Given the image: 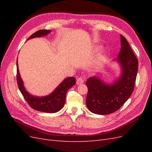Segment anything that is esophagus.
I'll return each instance as SVG.
<instances>
[{"instance_id":"34e87169","label":"esophagus","mask_w":152,"mask_h":152,"mask_svg":"<svg viewBox=\"0 0 152 152\" xmlns=\"http://www.w3.org/2000/svg\"><path fill=\"white\" fill-rule=\"evenodd\" d=\"M84 79L82 77H79L77 79V84L79 85V84H82L84 83Z\"/></svg>"}]
</instances>
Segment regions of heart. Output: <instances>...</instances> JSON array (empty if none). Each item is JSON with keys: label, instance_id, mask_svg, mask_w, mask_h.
Returning a JSON list of instances; mask_svg holds the SVG:
<instances>
[{"label": "heart", "instance_id": "b5f03b06", "mask_svg": "<svg viewBox=\"0 0 152 152\" xmlns=\"http://www.w3.org/2000/svg\"><path fill=\"white\" fill-rule=\"evenodd\" d=\"M102 49V47L99 46V45H97V46H96L95 48V50L96 51H99ZM105 60H106V56L104 54H99L93 63V67L94 68H100L103 65Z\"/></svg>", "mask_w": 152, "mask_h": 152}]
</instances>
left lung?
<instances>
[{"label":"left lung","mask_w":152,"mask_h":152,"mask_svg":"<svg viewBox=\"0 0 152 152\" xmlns=\"http://www.w3.org/2000/svg\"><path fill=\"white\" fill-rule=\"evenodd\" d=\"M121 49L117 62L121 73L112 83H106L99 76L90 77L86 82L88 88L86 105L92 113L108 115L116 112L132 94L138 70V60L127 39L121 35Z\"/></svg>","instance_id":"1"}]
</instances>
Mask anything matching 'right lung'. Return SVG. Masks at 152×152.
Wrapping results in <instances>:
<instances>
[{
	"mask_svg": "<svg viewBox=\"0 0 152 152\" xmlns=\"http://www.w3.org/2000/svg\"><path fill=\"white\" fill-rule=\"evenodd\" d=\"M51 32L50 30H40L32 34L28 40L35 38L42 37L48 35ZM17 66V83L19 89L23 96L25 99L28 103L31 108L41 112L45 113H56L59 111L65 105L66 93L69 89L74 86L76 83L75 79L73 77H67L64 79L59 86L54 90L53 92L48 96H35L30 94L25 89L23 82L20 74L18 68V59L16 61Z\"/></svg>",
	"mask_w": 152,
	"mask_h": 152,
	"instance_id": "right-lung-1",
	"label": "right lung"
}]
</instances>
